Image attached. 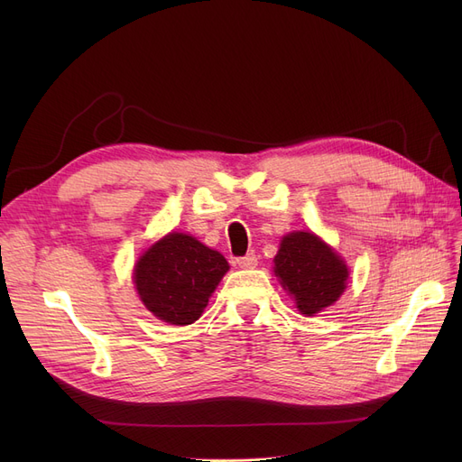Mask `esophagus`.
Instances as JSON below:
<instances>
[{
    "mask_svg": "<svg viewBox=\"0 0 462 462\" xmlns=\"http://www.w3.org/2000/svg\"><path fill=\"white\" fill-rule=\"evenodd\" d=\"M256 263H258V258H256L254 253H249L245 256L237 258V265H239V268H244V270H253Z\"/></svg>",
    "mask_w": 462,
    "mask_h": 462,
    "instance_id": "esophagus-1",
    "label": "esophagus"
}]
</instances>
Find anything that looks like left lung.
I'll use <instances>...</instances> for the list:
<instances>
[{
  "instance_id": "8db88e82",
  "label": "left lung",
  "mask_w": 462,
  "mask_h": 462,
  "mask_svg": "<svg viewBox=\"0 0 462 462\" xmlns=\"http://www.w3.org/2000/svg\"><path fill=\"white\" fill-rule=\"evenodd\" d=\"M273 262L275 275L305 317L335 303L346 288V263L310 232L284 236Z\"/></svg>"
}]
</instances>
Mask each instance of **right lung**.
<instances>
[{"label":"right lung","instance_id":"right-lung-1","mask_svg":"<svg viewBox=\"0 0 462 462\" xmlns=\"http://www.w3.org/2000/svg\"><path fill=\"white\" fill-rule=\"evenodd\" d=\"M226 258L187 234L172 232L140 256L134 284L142 303L157 319L187 326L197 322L218 281L228 272Z\"/></svg>","mask_w":462,"mask_h":462}]
</instances>
